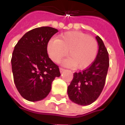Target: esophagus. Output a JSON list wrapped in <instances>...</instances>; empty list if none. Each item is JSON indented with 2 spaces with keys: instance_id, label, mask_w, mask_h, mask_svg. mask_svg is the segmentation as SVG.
<instances>
[{
  "instance_id": "1",
  "label": "esophagus",
  "mask_w": 125,
  "mask_h": 125,
  "mask_svg": "<svg viewBox=\"0 0 125 125\" xmlns=\"http://www.w3.org/2000/svg\"><path fill=\"white\" fill-rule=\"evenodd\" d=\"M59 71H60V73H62L64 71V68H59Z\"/></svg>"
}]
</instances>
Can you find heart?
Segmentation results:
<instances>
[{
	"label": "heart",
	"mask_w": 125,
	"mask_h": 125,
	"mask_svg": "<svg viewBox=\"0 0 125 125\" xmlns=\"http://www.w3.org/2000/svg\"><path fill=\"white\" fill-rule=\"evenodd\" d=\"M98 45L95 38L81 32H67L61 34L58 39H50L47 44L50 58L58 63L67 54L69 57L63 64L76 69H84L95 60Z\"/></svg>",
	"instance_id": "b5f03b06"
}]
</instances>
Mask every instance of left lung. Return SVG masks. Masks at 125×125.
<instances>
[{
	"label": "left lung",
	"instance_id": "8db88e82",
	"mask_svg": "<svg viewBox=\"0 0 125 125\" xmlns=\"http://www.w3.org/2000/svg\"><path fill=\"white\" fill-rule=\"evenodd\" d=\"M98 52L95 61L86 70L75 73L68 95L71 101L79 105L86 106L95 101L101 94L105 84L109 66V53L100 37H95Z\"/></svg>",
	"mask_w": 125,
	"mask_h": 125
}]
</instances>
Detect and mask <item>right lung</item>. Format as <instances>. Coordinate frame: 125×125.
<instances>
[{"label": "right lung", "instance_id": "1", "mask_svg": "<svg viewBox=\"0 0 125 125\" xmlns=\"http://www.w3.org/2000/svg\"><path fill=\"white\" fill-rule=\"evenodd\" d=\"M57 32L51 27L33 29L14 47L11 60L14 84L21 95L28 101L45 98L54 78L61 75L58 66L47 52L48 41Z\"/></svg>", "mask_w": 125, "mask_h": 125}]
</instances>
